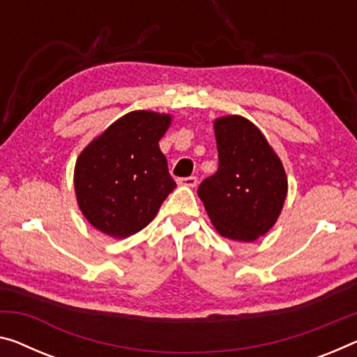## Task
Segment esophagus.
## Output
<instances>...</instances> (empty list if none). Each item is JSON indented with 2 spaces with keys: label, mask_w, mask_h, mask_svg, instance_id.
I'll use <instances>...</instances> for the list:
<instances>
[{
  "label": "esophagus",
  "mask_w": 357,
  "mask_h": 357,
  "mask_svg": "<svg viewBox=\"0 0 357 357\" xmlns=\"http://www.w3.org/2000/svg\"><path fill=\"white\" fill-rule=\"evenodd\" d=\"M178 185L190 186V188H195V186L197 185V178H196V177H183V178H178Z\"/></svg>",
  "instance_id": "34e87169"
}]
</instances>
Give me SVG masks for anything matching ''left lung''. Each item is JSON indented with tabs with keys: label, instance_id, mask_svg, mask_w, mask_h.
Here are the masks:
<instances>
[{
	"label": "left lung",
	"instance_id": "1",
	"mask_svg": "<svg viewBox=\"0 0 357 357\" xmlns=\"http://www.w3.org/2000/svg\"><path fill=\"white\" fill-rule=\"evenodd\" d=\"M217 172L202 180L197 196L223 238L250 243L270 231L287 196L279 156L254 123L228 114L213 123Z\"/></svg>",
	"mask_w": 357,
	"mask_h": 357
}]
</instances>
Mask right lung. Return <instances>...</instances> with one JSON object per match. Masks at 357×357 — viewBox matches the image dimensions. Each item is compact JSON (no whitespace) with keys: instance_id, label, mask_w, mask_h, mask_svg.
<instances>
[{"instance_id":"right-lung-1","label":"right lung","mask_w":357,"mask_h":357,"mask_svg":"<svg viewBox=\"0 0 357 357\" xmlns=\"http://www.w3.org/2000/svg\"><path fill=\"white\" fill-rule=\"evenodd\" d=\"M171 121V114L137 109L81 151L75 166L76 201L98 231L118 239L139 233L177 186L160 150Z\"/></svg>"}]
</instances>
